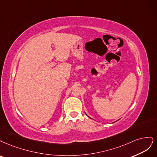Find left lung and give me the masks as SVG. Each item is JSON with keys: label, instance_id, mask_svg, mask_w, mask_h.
I'll return each mask as SVG.
<instances>
[{"label": "left lung", "instance_id": "8db88e82", "mask_svg": "<svg viewBox=\"0 0 157 157\" xmlns=\"http://www.w3.org/2000/svg\"><path fill=\"white\" fill-rule=\"evenodd\" d=\"M86 115H87V114H86ZM87 116H88V115H87ZM88 117H89V116H88ZM89 118H90V117H89ZM90 119H91V118H90Z\"/></svg>", "mask_w": 157, "mask_h": 157}]
</instances>
